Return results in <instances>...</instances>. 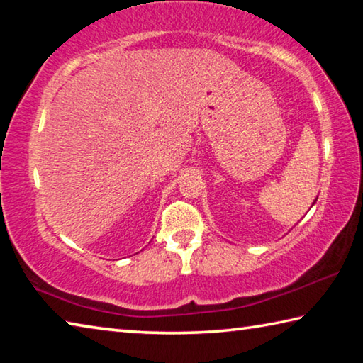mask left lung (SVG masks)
Returning <instances> with one entry per match:
<instances>
[{
  "label": "left lung",
  "instance_id": "1",
  "mask_svg": "<svg viewBox=\"0 0 363 363\" xmlns=\"http://www.w3.org/2000/svg\"><path fill=\"white\" fill-rule=\"evenodd\" d=\"M315 201H317V199H315L314 201H312V206H314V203H315Z\"/></svg>",
  "mask_w": 363,
  "mask_h": 363
}]
</instances>
